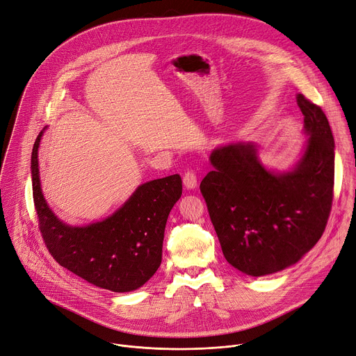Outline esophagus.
Wrapping results in <instances>:
<instances>
[{
    "mask_svg": "<svg viewBox=\"0 0 356 356\" xmlns=\"http://www.w3.org/2000/svg\"><path fill=\"white\" fill-rule=\"evenodd\" d=\"M184 185L186 189H193L196 185H198V181H196V174L192 170H188L184 175Z\"/></svg>",
    "mask_w": 356,
    "mask_h": 356,
    "instance_id": "esophagus-1",
    "label": "esophagus"
}]
</instances>
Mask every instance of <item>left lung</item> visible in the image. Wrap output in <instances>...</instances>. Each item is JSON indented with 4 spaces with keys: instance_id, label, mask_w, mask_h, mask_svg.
Instances as JSON below:
<instances>
[{
    "instance_id": "1",
    "label": "left lung",
    "mask_w": 356,
    "mask_h": 356,
    "mask_svg": "<svg viewBox=\"0 0 356 356\" xmlns=\"http://www.w3.org/2000/svg\"><path fill=\"white\" fill-rule=\"evenodd\" d=\"M308 140L287 171L266 167L254 143L215 148L201 182L225 259L260 277L296 264L323 236L332 205L334 136L317 104L297 95Z\"/></svg>"
}]
</instances>
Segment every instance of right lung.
<instances>
[{"label": "right lung", "mask_w": 356, "mask_h": 356, "mask_svg": "<svg viewBox=\"0 0 356 356\" xmlns=\"http://www.w3.org/2000/svg\"><path fill=\"white\" fill-rule=\"evenodd\" d=\"M45 129L32 148L31 174L39 229L49 253L62 267L96 287L114 293L140 289L161 264L167 219L182 195L181 177L141 184L100 222L67 225L49 208L39 179L38 148Z\"/></svg>", "instance_id": "obj_1"}]
</instances>
